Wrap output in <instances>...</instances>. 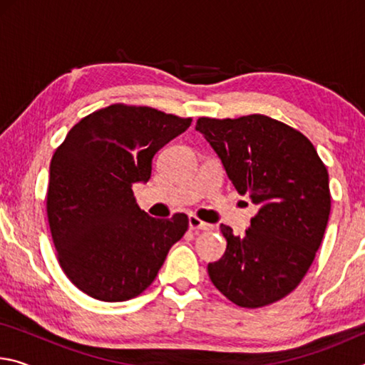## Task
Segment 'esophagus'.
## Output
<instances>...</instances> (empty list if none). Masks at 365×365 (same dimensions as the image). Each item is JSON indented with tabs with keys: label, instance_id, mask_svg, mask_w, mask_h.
Instances as JSON below:
<instances>
[{
	"label": "esophagus",
	"instance_id": "34e87169",
	"mask_svg": "<svg viewBox=\"0 0 365 365\" xmlns=\"http://www.w3.org/2000/svg\"><path fill=\"white\" fill-rule=\"evenodd\" d=\"M188 225H190L191 230H196V232H209V230H212V228H214L211 224H206V222L197 219L195 214L188 215Z\"/></svg>",
	"mask_w": 365,
	"mask_h": 365
}]
</instances>
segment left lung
Returning a JSON list of instances; mask_svg holds the SVG:
<instances>
[{
	"label": "left lung",
	"instance_id": "1",
	"mask_svg": "<svg viewBox=\"0 0 365 365\" xmlns=\"http://www.w3.org/2000/svg\"><path fill=\"white\" fill-rule=\"evenodd\" d=\"M196 130L217 153L238 193L257 206L243 237L220 225L227 250L207 265L209 279L240 307L285 298L307 274L329 222L325 164L301 132L262 114L200 117Z\"/></svg>",
	"mask_w": 365,
	"mask_h": 365
}]
</instances>
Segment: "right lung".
<instances>
[{
	"label": "right lung",
	"instance_id": "right-lung-1",
	"mask_svg": "<svg viewBox=\"0 0 365 365\" xmlns=\"http://www.w3.org/2000/svg\"><path fill=\"white\" fill-rule=\"evenodd\" d=\"M190 125L191 117L110 104L77 122L54 151L48 224L61 269L80 292L127 301L156 279L188 217H151L132 185L150 180L154 154Z\"/></svg>",
	"mask_w": 365,
	"mask_h": 365
}]
</instances>
